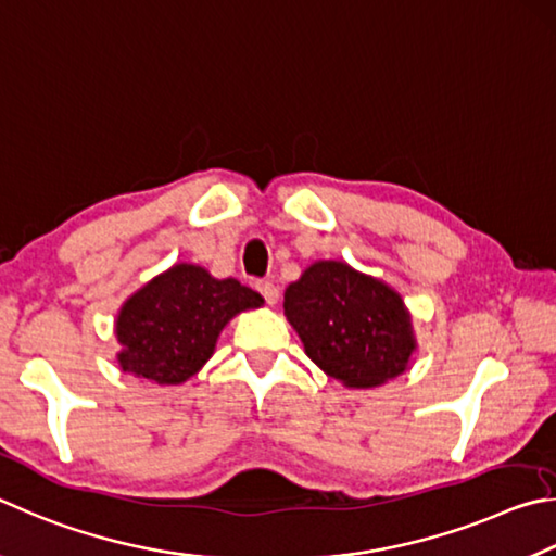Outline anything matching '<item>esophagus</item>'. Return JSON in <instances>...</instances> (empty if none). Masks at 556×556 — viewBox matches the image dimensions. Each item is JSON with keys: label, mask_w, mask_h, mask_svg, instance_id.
<instances>
[{"label": "esophagus", "mask_w": 556, "mask_h": 556, "mask_svg": "<svg viewBox=\"0 0 556 556\" xmlns=\"http://www.w3.org/2000/svg\"><path fill=\"white\" fill-rule=\"evenodd\" d=\"M256 288H258V293L266 298L268 305H276L278 303V288L273 286L270 280H261V283H256Z\"/></svg>", "instance_id": "1"}]
</instances>
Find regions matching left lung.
Instances as JSON below:
<instances>
[{"label": "left lung", "instance_id": "left-lung-1", "mask_svg": "<svg viewBox=\"0 0 556 556\" xmlns=\"http://www.w3.org/2000/svg\"><path fill=\"white\" fill-rule=\"evenodd\" d=\"M286 317L305 354L346 388L401 376L417 349L403 298L344 261H315L286 288Z\"/></svg>", "mask_w": 556, "mask_h": 556}]
</instances>
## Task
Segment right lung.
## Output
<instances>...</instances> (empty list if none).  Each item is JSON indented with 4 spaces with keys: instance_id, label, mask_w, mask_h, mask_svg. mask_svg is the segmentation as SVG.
<instances>
[{
    "instance_id": "add662e5",
    "label": "right lung",
    "mask_w": 556,
    "mask_h": 556,
    "mask_svg": "<svg viewBox=\"0 0 556 556\" xmlns=\"http://www.w3.org/2000/svg\"><path fill=\"white\" fill-rule=\"evenodd\" d=\"M263 298L233 278H214L194 263H175L126 300L116 317L124 374L180 386L207 364L222 329Z\"/></svg>"
}]
</instances>
